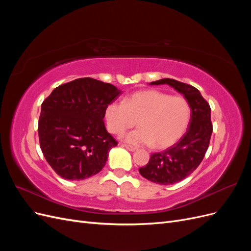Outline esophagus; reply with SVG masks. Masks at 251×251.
<instances>
[{
  "label": "esophagus",
  "mask_w": 251,
  "mask_h": 251,
  "mask_svg": "<svg viewBox=\"0 0 251 251\" xmlns=\"http://www.w3.org/2000/svg\"><path fill=\"white\" fill-rule=\"evenodd\" d=\"M123 147H124V148H126L127 151H134L137 150V149H136L135 147H132V146H127V144H123Z\"/></svg>",
  "instance_id": "esophagus-1"
}]
</instances>
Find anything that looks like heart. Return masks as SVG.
Listing matches in <instances>:
<instances>
[{"label":"heart","instance_id":"1","mask_svg":"<svg viewBox=\"0 0 251 251\" xmlns=\"http://www.w3.org/2000/svg\"><path fill=\"white\" fill-rule=\"evenodd\" d=\"M192 109L183 96H172L158 90H146L127 97L126 101H112L104 111L109 131L120 135L134 126L139 127L125 135L133 146H153L164 149L176 143L185 133Z\"/></svg>","mask_w":251,"mask_h":251}]
</instances>
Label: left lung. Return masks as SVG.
<instances>
[{
  "mask_svg": "<svg viewBox=\"0 0 251 251\" xmlns=\"http://www.w3.org/2000/svg\"><path fill=\"white\" fill-rule=\"evenodd\" d=\"M150 85H169L184 96L192 109L186 133L173 147L151 155L149 163L139 173L154 183L169 185L188 177L203 160L212 133L210 107L195 87L171 78H162Z\"/></svg>",
  "mask_w": 251,
  "mask_h": 251,
  "instance_id": "left-lung-1",
  "label": "left lung"
}]
</instances>
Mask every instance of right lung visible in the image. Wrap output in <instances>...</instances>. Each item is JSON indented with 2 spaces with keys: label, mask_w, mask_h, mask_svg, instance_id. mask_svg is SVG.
Wrapping results in <instances>:
<instances>
[{
  "label": "right lung",
  "mask_w": 251,
  "mask_h": 251,
  "mask_svg": "<svg viewBox=\"0 0 251 251\" xmlns=\"http://www.w3.org/2000/svg\"><path fill=\"white\" fill-rule=\"evenodd\" d=\"M120 93L111 83L83 77L58 86L43 101L40 144L58 176L82 180L102 170L117 146L105 130L104 111Z\"/></svg>",
  "instance_id": "right-lung-1"
}]
</instances>
